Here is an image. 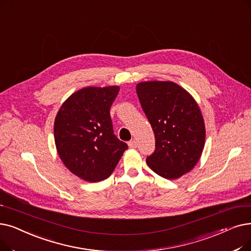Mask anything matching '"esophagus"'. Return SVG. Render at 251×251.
Segmentation results:
<instances>
[{"label":"esophagus","instance_id":"34e87169","mask_svg":"<svg viewBox=\"0 0 251 251\" xmlns=\"http://www.w3.org/2000/svg\"><path fill=\"white\" fill-rule=\"evenodd\" d=\"M128 146H129V148H131V149H135V148H137V146H138V144H137V141L136 140H130L129 143H128Z\"/></svg>","mask_w":251,"mask_h":251}]
</instances>
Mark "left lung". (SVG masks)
Masks as SVG:
<instances>
[{"label":"left lung","instance_id":"8db88e82","mask_svg":"<svg viewBox=\"0 0 251 251\" xmlns=\"http://www.w3.org/2000/svg\"><path fill=\"white\" fill-rule=\"evenodd\" d=\"M136 93L156 139L147 164L166 179L182 176L197 164L205 145V124L198 103L170 81L138 83Z\"/></svg>","mask_w":251,"mask_h":251}]
</instances>
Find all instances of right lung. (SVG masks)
<instances>
[{"label": "right lung", "instance_id": "add662e5", "mask_svg": "<svg viewBox=\"0 0 251 251\" xmlns=\"http://www.w3.org/2000/svg\"><path fill=\"white\" fill-rule=\"evenodd\" d=\"M119 86L86 87L60 106L54 122L58 155L72 173L89 182L111 176L128 146L115 134L110 108Z\"/></svg>", "mask_w": 251, "mask_h": 251}]
</instances>
